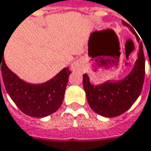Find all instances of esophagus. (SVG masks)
Returning <instances> with one entry per match:
<instances>
[{"instance_id": "1", "label": "esophagus", "mask_w": 151, "mask_h": 151, "mask_svg": "<svg viewBox=\"0 0 151 151\" xmlns=\"http://www.w3.org/2000/svg\"><path fill=\"white\" fill-rule=\"evenodd\" d=\"M82 67H83V60L81 59H78L75 60L72 65H71V70L72 71H78V70H80L82 69Z\"/></svg>"}]
</instances>
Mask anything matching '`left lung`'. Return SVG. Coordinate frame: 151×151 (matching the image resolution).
Returning a JSON list of instances; mask_svg holds the SVG:
<instances>
[{"label":"left lung","mask_w":151,"mask_h":151,"mask_svg":"<svg viewBox=\"0 0 151 151\" xmlns=\"http://www.w3.org/2000/svg\"><path fill=\"white\" fill-rule=\"evenodd\" d=\"M122 24L127 26L139 42V37L135 31L127 22ZM136 60L131 72L124 78L118 81H106L98 85H93L86 73L83 75V85L87 101L91 109L104 117H116L127 111L136 102L142 91L145 60L142 42L139 43Z\"/></svg>","instance_id":"left-lung-1"}]
</instances>
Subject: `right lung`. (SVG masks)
<instances>
[{
    "label": "right lung",
    "instance_id": "right-lung-1",
    "mask_svg": "<svg viewBox=\"0 0 151 151\" xmlns=\"http://www.w3.org/2000/svg\"><path fill=\"white\" fill-rule=\"evenodd\" d=\"M3 53L4 51L1 50L0 71L5 88L17 107L24 114L36 118H43L56 112L64 99L71 73L69 68H63L54 78L42 84H30L7 67Z\"/></svg>",
    "mask_w": 151,
    "mask_h": 151
}]
</instances>
